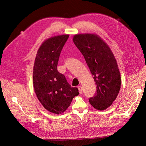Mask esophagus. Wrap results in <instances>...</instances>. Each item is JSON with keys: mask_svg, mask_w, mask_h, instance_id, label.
Returning <instances> with one entry per match:
<instances>
[{"mask_svg": "<svg viewBox=\"0 0 146 146\" xmlns=\"http://www.w3.org/2000/svg\"><path fill=\"white\" fill-rule=\"evenodd\" d=\"M78 90H79L80 94H81V93H83V88H82V87H81V86H78Z\"/></svg>", "mask_w": 146, "mask_h": 146, "instance_id": "34e87169", "label": "esophagus"}]
</instances>
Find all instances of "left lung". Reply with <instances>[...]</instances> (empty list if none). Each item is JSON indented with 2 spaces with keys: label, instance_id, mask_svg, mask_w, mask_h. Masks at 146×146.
I'll return each mask as SVG.
<instances>
[{
  "label": "left lung",
  "instance_id": "8db88e82",
  "mask_svg": "<svg viewBox=\"0 0 146 146\" xmlns=\"http://www.w3.org/2000/svg\"><path fill=\"white\" fill-rule=\"evenodd\" d=\"M73 42L83 55L96 85L94 96L89 102L95 109L106 110L117 98L121 77L112 51L96 34H77Z\"/></svg>",
  "mask_w": 146,
  "mask_h": 146
}]
</instances>
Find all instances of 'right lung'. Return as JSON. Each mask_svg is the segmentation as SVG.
Returning a JSON list of instances; mask_svg holds the SVG:
<instances>
[{
  "mask_svg": "<svg viewBox=\"0 0 146 146\" xmlns=\"http://www.w3.org/2000/svg\"><path fill=\"white\" fill-rule=\"evenodd\" d=\"M68 38L69 35H62L44 40L37 51L33 66V87L38 100L46 110L56 114L65 111L79 94L77 87H71L57 69Z\"/></svg>",
  "mask_w": 146,
  "mask_h": 146,
  "instance_id": "1",
  "label": "right lung"
}]
</instances>
